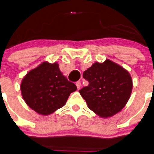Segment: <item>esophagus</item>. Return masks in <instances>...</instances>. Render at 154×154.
Segmentation results:
<instances>
[{
    "instance_id": "1",
    "label": "esophagus",
    "mask_w": 154,
    "mask_h": 154,
    "mask_svg": "<svg viewBox=\"0 0 154 154\" xmlns=\"http://www.w3.org/2000/svg\"><path fill=\"white\" fill-rule=\"evenodd\" d=\"M76 86H77V89H79L81 88V82L79 81H78V82H76Z\"/></svg>"
}]
</instances>
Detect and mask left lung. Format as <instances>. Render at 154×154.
<instances>
[{
	"mask_svg": "<svg viewBox=\"0 0 154 154\" xmlns=\"http://www.w3.org/2000/svg\"><path fill=\"white\" fill-rule=\"evenodd\" d=\"M83 77L89 85L79 93L88 107L101 117L120 112L131 96L133 85L129 72L109 60L93 64L84 72Z\"/></svg>",
	"mask_w": 154,
	"mask_h": 154,
	"instance_id": "left-lung-1",
	"label": "left lung"
}]
</instances>
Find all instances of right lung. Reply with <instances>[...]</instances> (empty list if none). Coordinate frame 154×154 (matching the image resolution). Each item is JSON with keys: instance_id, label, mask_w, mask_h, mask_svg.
Here are the masks:
<instances>
[{"instance_id": "add662e5", "label": "right lung", "mask_w": 154, "mask_h": 154, "mask_svg": "<svg viewBox=\"0 0 154 154\" xmlns=\"http://www.w3.org/2000/svg\"><path fill=\"white\" fill-rule=\"evenodd\" d=\"M75 84L68 81L59 65L44 62L30 70L23 79L20 90L23 100L38 114L48 115L66 104Z\"/></svg>"}]
</instances>
